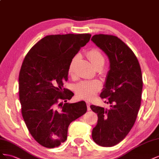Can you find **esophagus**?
Instances as JSON below:
<instances>
[{
	"label": "esophagus",
	"mask_w": 159,
	"mask_h": 159,
	"mask_svg": "<svg viewBox=\"0 0 159 159\" xmlns=\"http://www.w3.org/2000/svg\"><path fill=\"white\" fill-rule=\"evenodd\" d=\"M87 109H88V111H90V104L89 102H87Z\"/></svg>",
	"instance_id": "1"
}]
</instances>
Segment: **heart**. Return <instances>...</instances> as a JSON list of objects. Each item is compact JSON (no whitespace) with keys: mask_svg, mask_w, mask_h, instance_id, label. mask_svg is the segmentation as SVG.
<instances>
[{"mask_svg":"<svg viewBox=\"0 0 159 159\" xmlns=\"http://www.w3.org/2000/svg\"><path fill=\"white\" fill-rule=\"evenodd\" d=\"M87 55L95 68L100 65L103 66L105 57L98 48H93L90 49L87 52ZM79 58L80 55L79 54L72 58L68 67V74L69 76H73L75 75L76 65ZM101 82L97 79L82 80L75 85V90L78 97L85 100L92 99L101 90Z\"/></svg>","mask_w":159,"mask_h":159,"instance_id":"b5f03b06","label":"heart"}]
</instances>
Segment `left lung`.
Masks as SVG:
<instances>
[{
    "label": "left lung",
    "mask_w": 159,
    "mask_h": 159,
    "mask_svg": "<svg viewBox=\"0 0 159 159\" xmlns=\"http://www.w3.org/2000/svg\"><path fill=\"white\" fill-rule=\"evenodd\" d=\"M91 40L109 58L110 70L100 97L111 104L109 109L90 106L98 115L92 137L100 146L113 147L126 137L137 119L143 90L141 69L133 51L116 36L95 34Z\"/></svg>",
    "instance_id": "1"
}]
</instances>
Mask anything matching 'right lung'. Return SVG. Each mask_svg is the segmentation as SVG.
<instances>
[{
    "instance_id": "add662e5",
    "label": "right lung",
    "mask_w": 159,
    "mask_h": 159,
    "mask_svg": "<svg viewBox=\"0 0 159 159\" xmlns=\"http://www.w3.org/2000/svg\"><path fill=\"white\" fill-rule=\"evenodd\" d=\"M90 37L89 33L46 36L22 62L19 79L21 113L32 137L44 147H59L67 139L69 125L87 111L84 101L66 102L74 93L63 84L70 60Z\"/></svg>"
}]
</instances>
